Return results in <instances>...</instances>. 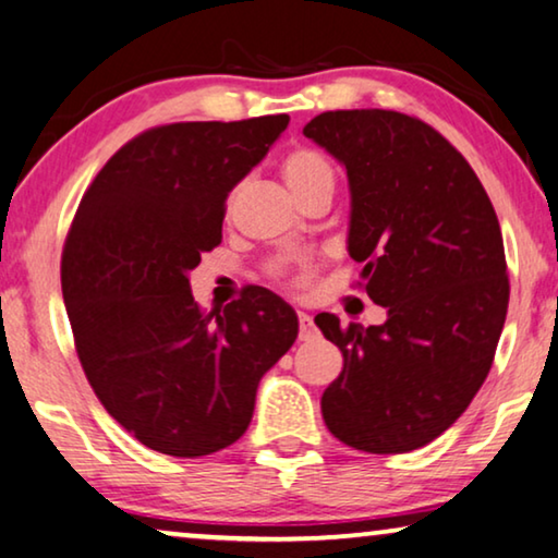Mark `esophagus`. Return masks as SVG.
Masks as SVG:
<instances>
[{"label": "esophagus", "mask_w": 558, "mask_h": 558, "mask_svg": "<svg viewBox=\"0 0 558 558\" xmlns=\"http://www.w3.org/2000/svg\"><path fill=\"white\" fill-rule=\"evenodd\" d=\"M298 326H301V341H308L316 336V324H313L308 313H298Z\"/></svg>", "instance_id": "1"}]
</instances>
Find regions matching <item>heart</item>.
<instances>
[{
  "instance_id": "heart-1",
  "label": "heart",
  "mask_w": 558,
  "mask_h": 558,
  "mask_svg": "<svg viewBox=\"0 0 558 558\" xmlns=\"http://www.w3.org/2000/svg\"><path fill=\"white\" fill-rule=\"evenodd\" d=\"M280 169H282V177H286L288 186L295 192V197L316 184H333L331 161H328L324 154L316 151V148H311V146L290 148V151L282 156ZM308 265H311L308 257H278V260L268 263V276L280 280V278H286L290 270L308 268Z\"/></svg>"
}]
</instances>
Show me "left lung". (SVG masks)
Listing matches in <instances>:
<instances>
[{"label": "left lung", "mask_w": 558, "mask_h": 558, "mask_svg": "<svg viewBox=\"0 0 558 558\" xmlns=\"http://www.w3.org/2000/svg\"><path fill=\"white\" fill-rule=\"evenodd\" d=\"M303 133L347 167L349 255L387 308L368 328L316 316L343 354L324 422L361 452L417 450L468 410L496 356L511 295L496 209L465 156L414 116L326 111Z\"/></svg>", "instance_id": "obj_1"}]
</instances>
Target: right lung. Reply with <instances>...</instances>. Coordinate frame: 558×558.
<instances>
[{
    "instance_id": "1",
    "label": "right lung",
    "mask_w": 558,
    "mask_h": 558,
    "mask_svg": "<svg viewBox=\"0 0 558 558\" xmlns=\"http://www.w3.org/2000/svg\"><path fill=\"white\" fill-rule=\"evenodd\" d=\"M288 121L154 125L77 204L60 260L77 359L106 412L156 452L202 458L238 442L263 374L298 336L295 311L270 290L207 313L186 278L222 242L227 194Z\"/></svg>"
}]
</instances>
